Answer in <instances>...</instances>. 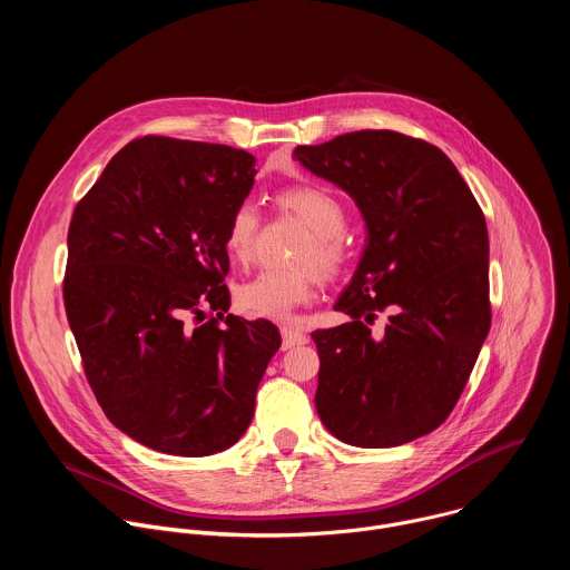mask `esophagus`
I'll return each mask as SVG.
<instances>
[{"label":"esophagus","instance_id":"obj_1","mask_svg":"<svg viewBox=\"0 0 570 570\" xmlns=\"http://www.w3.org/2000/svg\"><path fill=\"white\" fill-rule=\"evenodd\" d=\"M306 343V334L297 332L295 327H291V324H284L282 327V350H291V347H297V345H304Z\"/></svg>","mask_w":570,"mask_h":570}]
</instances>
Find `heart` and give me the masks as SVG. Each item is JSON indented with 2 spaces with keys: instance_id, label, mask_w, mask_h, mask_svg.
<instances>
[{
  "instance_id": "obj_1",
  "label": "heart",
  "mask_w": 570,
  "mask_h": 570,
  "mask_svg": "<svg viewBox=\"0 0 570 570\" xmlns=\"http://www.w3.org/2000/svg\"><path fill=\"white\" fill-rule=\"evenodd\" d=\"M277 207L299 218L308 238L295 253V271H264L236 288V306L248 317L288 320L293 311L311 302L318 271L322 279H336L350 264V248L343 238L347 229V207L338 196L320 187H288L277 194ZM262 232V214L253 200L238 203L225 225L223 246L236 266L255 259Z\"/></svg>"
}]
</instances>
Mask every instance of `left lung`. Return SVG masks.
I'll use <instances>...</instances> for the list:
<instances>
[{"label": "left lung", "instance_id": "obj_1", "mask_svg": "<svg viewBox=\"0 0 570 570\" xmlns=\"http://www.w3.org/2000/svg\"><path fill=\"white\" fill-rule=\"evenodd\" d=\"M295 159L345 189L367 246L336 302L352 322L313 332L315 409L338 440L387 449L446 422L490 334V236L453 161L396 130H356ZM389 313L386 334L368 324Z\"/></svg>", "mask_w": 570, "mask_h": 570}]
</instances>
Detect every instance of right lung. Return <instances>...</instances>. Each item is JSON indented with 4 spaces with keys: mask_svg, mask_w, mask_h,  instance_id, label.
Returning <instances> with one entry per match:
<instances>
[{
    "mask_svg": "<svg viewBox=\"0 0 570 570\" xmlns=\"http://www.w3.org/2000/svg\"><path fill=\"white\" fill-rule=\"evenodd\" d=\"M255 176L248 150L146 135L73 207L69 327L106 417L148 449L212 455L253 422L282 338L268 320L225 315L223 234Z\"/></svg>",
    "mask_w": 570,
    "mask_h": 570,
    "instance_id": "1",
    "label": "right lung"
}]
</instances>
